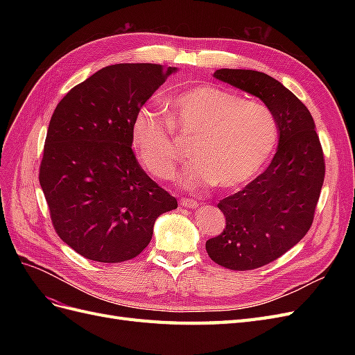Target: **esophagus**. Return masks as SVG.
<instances>
[{
  "label": "esophagus",
  "mask_w": 355,
  "mask_h": 355,
  "mask_svg": "<svg viewBox=\"0 0 355 355\" xmlns=\"http://www.w3.org/2000/svg\"><path fill=\"white\" fill-rule=\"evenodd\" d=\"M179 204L182 207H187V209H196L198 206V202L196 200H189V198H180Z\"/></svg>",
  "instance_id": "34e87169"
}]
</instances>
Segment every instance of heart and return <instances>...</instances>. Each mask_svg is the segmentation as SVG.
Masks as SVG:
<instances>
[{"label":"heart","mask_w":355,"mask_h":355,"mask_svg":"<svg viewBox=\"0 0 355 355\" xmlns=\"http://www.w3.org/2000/svg\"><path fill=\"white\" fill-rule=\"evenodd\" d=\"M171 132L194 137L192 163L182 175L188 189L247 184L263 168L278 142L277 118L265 103L214 85L176 94L167 102L166 118L146 108L136 114L133 146L145 167L161 179L175 173L179 159Z\"/></svg>","instance_id":"b5f03b06"}]
</instances>
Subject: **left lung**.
<instances>
[{"label": "left lung", "mask_w": 355, "mask_h": 355, "mask_svg": "<svg viewBox=\"0 0 355 355\" xmlns=\"http://www.w3.org/2000/svg\"><path fill=\"white\" fill-rule=\"evenodd\" d=\"M213 77L259 98L278 123V148L249 185L219 201L227 227L206 243L210 259L234 271L275 261L305 237L324 182V157L306 106L263 72L218 69Z\"/></svg>", "instance_id": "left-lung-1"}]
</instances>
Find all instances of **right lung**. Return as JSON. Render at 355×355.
I'll use <instances>...</instances> for the list:
<instances>
[{
  "label": "right lung",
  "instance_id": "1",
  "mask_svg": "<svg viewBox=\"0 0 355 355\" xmlns=\"http://www.w3.org/2000/svg\"><path fill=\"white\" fill-rule=\"evenodd\" d=\"M176 71L155 63L102 68L51 115L40 185L59 237L90 261L133 259L151 241L159 214L178 207L132 151L136 114Z\"/></svg>",
  "mask_w": 355,
  "mask_h": 355
}]
</instances>
